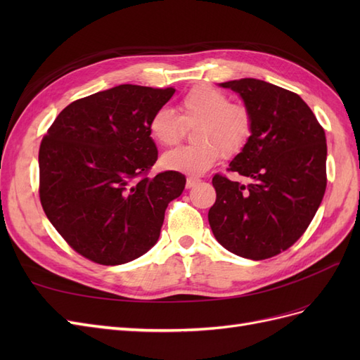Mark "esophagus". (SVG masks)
I'll use <instances>...</instances> for the list:
<instances>
[{
    "label": "esophagus",
    "mask_w": 360,
    "mask_h": 360,
    "mask_svg": "<svg viewBox=\"0 0 360 360\" xmlns=\"http://www.w3.org/2000/svg\"><path fill=\"white\" fill-rule=\"evenodd\" d=\"M198 181H200V179H197V177H188V179H186V188H188V189L193 188L195 184H197Z\"/></svg>",
    "instance_id": "esophagus-1"
}]
</instances>
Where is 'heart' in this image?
<instances>
[{
  "label": "heart",
  "instance_id": "b5f03b06",
  "mask_svg": "<svg viewBox=\"0 0 360 360\" xmlns=\"http://www.w3.org/2000/svg\"><path fill=\"white\" fill-rule=\"evenodd\" d=\"M180 117L159 108L151 115L148 130L162 147L176 146L183 136V125L198 124L193 132L195 146L180 147L162 155L160 165L169 171L202 174L212 168L221 151L231 158L240 151L252 134V115L245 105L230 103L225 93L210 85L192 89L179 103Z\"/></svg>",
  "mask_w": 360,
  "mask_h": 360
}]
</instances>
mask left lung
<instances>
[{"label":"left lung","instance_id":"1","mask_svg":"<svg viewBox=\"0 0 360 360\" xmlns=\"http://www.w3.org/2000/svg\"><path fill=\"white\" fill-rule=\"evenodd\" d=\"M242 97L252 134L228 165L249 184L216 174L212 231L225 249L266 259L288 249L307 231L326 191V135L296 93L261 79L219 84Z\"/></svg>","mask_w":360,"mask_h":360}]
</instances>
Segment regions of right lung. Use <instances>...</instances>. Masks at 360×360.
<instances>
[{
    "label": "right lung",
    "mask_w": 360,
    "mask_h": 360,
    "mask_svg": "<svg viewBox=\"0 0 360 360\" xmlns=\"http://www.w3.org/2000/svg\"><path fill=\"white\" fill-rule=\"evenodd\" d=\"M176 90L132 84L75 101L39 150L40 202L78 254L103 266L129 263L153 248L168 202L186 179L147 177L158 160L148 122Z\"/></svg>",
    "instance_id": "add662e5"
}]
</instances>
